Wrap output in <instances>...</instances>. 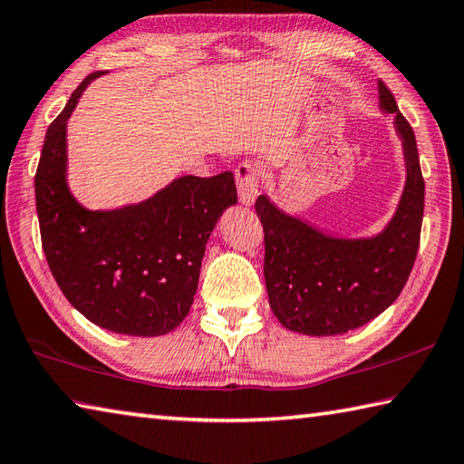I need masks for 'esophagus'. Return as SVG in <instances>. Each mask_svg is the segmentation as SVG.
<instances>
[{"mask_svg":"<svg viewBox=\"0 0 464 464\" xmlns=\"http://www.w3.org/2000/svg\"><path fill=\"white\" fill-rule=\"evenodd\" d=\"M237 180L239 200L243 205H251L259 195V168L256 162H241L235 170Z\"/></svg>","mask_w":464,"mask_h":464,"instance_id":"obj_1","label":"esophagus"}]
</instances>
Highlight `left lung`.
<instances>
[{
  "mask_svg": "<svg viewBox=\"0 0 464 464\" xmlns=\"http://www.w3.org/2000/svg\"><path fill=\"white\" fill-rule=\"evenodd\" d=\"M379 103L395 115L408 170L398 210L382 233L372 239L331 237L282 213L267 197L256 200L269 306L290 331L328 336L363 326L393 304L414 267L424 217L416 136L382 81Z\"/></svg>",
  "mask_w": 464,
  "mask_h": 464,
  "instance_id": "obj_1",
  "label": "left lung"
}]
</instances>
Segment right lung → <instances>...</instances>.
<instances>
[{
  "instance_id": "1",
  "label": "right lung",
  "mask_w": 464,
  "mask_h": 464,
  "mask_svg": "<svg viewBox=\"0 0 464 464\" xmlns=\"http://www.w3.org/2000/svg\"><path fill=\"white\" fill-rule=\"evenodd\" d=\"M99 74L74 89L46 131L34 179L42 249L58 288L91 323L120 334H166L188 314L210 231L237 203V188L227 170L182 176L140 205L81 207L66 187V120Z\"/></svg>"
}]
</instances>
